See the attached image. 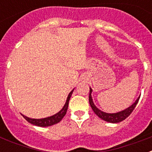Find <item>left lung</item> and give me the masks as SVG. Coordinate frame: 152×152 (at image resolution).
<instances>
[{"label":"left lung","mask_w":152,"mask_h":152,"mask_svg":"<svg viewBox=\"0 0 152 152\" xmlns=\"http://www.w3.org/2000/svg\"><path fill=\"white\" fill-rule=\"evenodd\" d=\"M91 93H92V89L90 88L89 103L91 108H92V110H94V112L96 114V116H99V117H100V119H103V120L112 123H119V122L123 121L124 119H126V118L128 117L130 114L132 113V112L133 111L135 106H136V104L138 103V102H139V98H140V96H139L138 99L135 100V102L132 104V105H131L129 107H128V108H126L124 110L116 113H107L103 112V111H101L100 110H99V109L94 105V103L93 102L92 96H91Z\"/></svg>","instance_id":"8db88e82"}]
</instances>
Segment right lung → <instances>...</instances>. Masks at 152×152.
<instances>
[{"label": "right lung", "instance_id": "1", "mask_svg": "<svg viewBox=\"0 0 152 152\" xmlns=\"http://www.w3.org/2000/svg\"><path fill=\"white\" fill-rule=\"evenodd\" d=\"M73 91H74V89L69 93L68 98H67L66 102H65V104L64 105L63 108L61 109L59 112L55 114V115H53V116H49V117L43 118V119H31V118H29L27 117V116H24V115H23V114H22V116H23L24 119H26V121L29 122V123H31V124L35 125V126H41V127L50 126H52V125L56 124V123H59L61 119H62V118L64 116V115L66 114L67 110H68V103H69V100H70V98H71V96H72Z\"/></svg>", "mask_w": 152, "mask_h": 152}]
</instances>
